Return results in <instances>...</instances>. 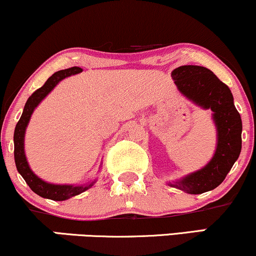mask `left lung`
<instances>
[{"label":"left lung","instance_id":"8db88e82","mask_svg":"<svg viewBox=\"0 0 256 256\" xmlns=\"http://www.w3.org/2000/svg\"><path fill=\"white\" fill-rule=\"evenodd\" d=\"M171 76L186 98L200 108L212 110L217 146L208 165L179 180L170 182L168 185L190 194H204L216 188L224 180L238 159L242 147L241 116L234 106L232 91L209 68L184 65L174 68Z\"/></svg>","mask_w":256,"mask_h":256}]
</instances>
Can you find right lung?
Here are the masks:
<instances>
[{
    "label": "right lung",
    "mask_w": 256,
    "mask_h": 256,
    "mask_svg": "<svg viewBox=\"0 0 256 256\" xmlns=\"http://www.w3.org/2000/svg\"><path fill=\"white\" fill-rule=\"evenodd\" d=\"M80 68H66V70H62L53 74L48 80H46V83L39 89L34 91L32 94V96L27 100L26 104H24V112L20 120H18L16 127H15L14 132V159H15V165L22 178L24 179V182H27V185L30 186V190L36 192V194H39L40 197L47 198V200H65L68 198L74 197L82 194V192L86 191L88 188H90L96 182H91L90 184L86 185H58V184H51V182H47L42 179H40L36 173L30 170V165H28L26 154H24V133H26V128L30 122L32 114H33L34 109L39 106V103L51 91L54 89V86L59 82L64 80L66 77H70L72 74H77L82 72Z\"/></svg>",
    "instance_id": "1"
}]
</instances>
